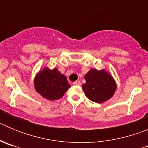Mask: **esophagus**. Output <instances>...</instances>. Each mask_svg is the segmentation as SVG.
I'll return each mask as SVG.
<instances>
[{"instance_id": "34e87169", "label": "esophagus", "mask_w": 148, "mask_h": 148, "mask_svg": "<svg viewBox=\"0 0 148 148\" xmlns=\"http://www.w3.org/2000/svg\"><path fill=\"white\" fill-rule=\"evenodd\" d=\"M73 84L74 85H81L80 81H75V82H73Z\"/></svg>"}]
</instances>
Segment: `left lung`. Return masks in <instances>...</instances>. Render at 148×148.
I'll return each mask as SVG.
<instances>
[{
	"label": "left lung",
	"mask_w": 148,
	"mask_h": 148,
	"mask_svg": "<svg viewBox=\"0 0 148 148\" xmlns=\"http://www.w3.org/2000/svg\"><path fill=\"white\" fill-rule=\"evenodd\" d=\"M86 83L82 84L84 94L90 101L103 103L113 97L117 85L113 77L104 69L91 68L84 75Z\"/></svg>",
	"instance_id": "obj_1"
}]
</instances>
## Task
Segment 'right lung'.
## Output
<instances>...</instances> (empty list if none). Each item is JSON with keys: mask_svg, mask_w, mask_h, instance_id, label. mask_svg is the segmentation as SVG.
Here are the masks:
<instances>
[{"mask_svg": "<svg viewBox=\"0 0 148 148\" xmlns=\"http://www.w3.org/2000/svg\"><path fill=\"white\" fill-rule=\"evenodd\" d=\"M34 87L42 97L55 101L62 98L71 86L68 83L66 77L57 68L50 70L45 66L35 75Z\"/></svg>", "mask_w": 148, "mask_h": 148, "instance_id": "1", "label": "right lung"}]
</instances>
